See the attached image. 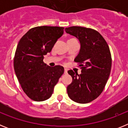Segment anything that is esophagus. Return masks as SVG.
I'll return each instance as SVG.
<instances>
[{
    "mask_svg": "<svg viewBox=\"0 0 128 128\" xmlns=\"http://www.w3.org/2000/svg\"><path fill=\"white\" fill-rule=\"evenodd\" d=\"M68 72V69L67 68H65V71H64V72H65V74H66Z\"/></svg>",
    "mask_w": 128,
    "mask_h": 128,
    "instance_id": "obj_1",
    "label": "esophagus"
}]
</instances>
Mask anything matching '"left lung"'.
<instances>
[{
    "instance_id": "1",
    "label": "left lung",
    "mask_w": 128,
    "mask_h": 128,
    "mask_svg": "<svg viewBox=\"0 0 128 128\" xmlns=\"http://www.w3.org/2000/svg\"><path fill=\"white\" fill-rule=\"evenodd\" d=\"M66 33L80 41L81 47L74 61L81 66V74L68 71L72 82L67 94L74 102H90L102 93L110 76L112 57L108 45L102 35L94 29L80 26L65 28Z\"/></svg>"
}]
</instances>
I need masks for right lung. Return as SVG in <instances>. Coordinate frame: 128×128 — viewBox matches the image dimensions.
Instances as JSON below:
<instances>
[{
  "label": "right lung",
  "instance_id": "right-lung-1",
  "mask_svg": "<svg viewBox=\"0 0 128 128\" xmlns=\"http://www.w3.org/2000/svg\"><path fill=\"white\" fill-rule=\"evenodd\" d=\"M64 28L40 26L32 28L20 40L14 58V69L26 94L35 101L50 98L54 86L64 72L60 65L54 67L44 62L63 34Z\"/></svg>",
  "mask_w": 128,
  "mask_h": 128
}]
</instances>
